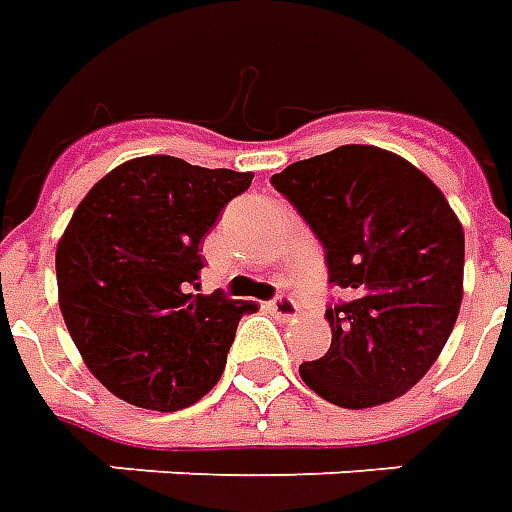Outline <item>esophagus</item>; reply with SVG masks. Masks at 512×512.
I'll list each match as a JSON object with an SVG mask.
<instances>
[{
	"label": "esophagus",
	"instance_id": "34e87169",
	"mask_svg": "<svg viewBox=\"0 0 512 512\" xmlns=\"http://www.w3.org/2000/svg\"><path fill=\"white\" fill-rule=\"evenodd\" d=\"M268 310L274 312L277 318H282V321H290V318L299 315V307H296V301L290 299V296H279V299H274L268 304Z\"/></svg>",
	"mask_w": 512,
	"mask_h": 512
}]
</instances>
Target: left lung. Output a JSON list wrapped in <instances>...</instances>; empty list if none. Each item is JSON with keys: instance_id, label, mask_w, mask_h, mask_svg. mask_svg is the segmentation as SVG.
<instances>
[{"instance_id": "8db88e82", "label": "left lung", "mask_w": 512, "mask_h": 512, "mask_svg": "<svg viewBox=\"0 0 512 512\" xmlns=\"http://www.w3.org/2000/svg\"><path fill=\"white\" fill-rule=\"evenodd\" d=\"M326 252L345 301L326 310L332 345L299 367L315 395L373 408L406 395L450 340L463 299V227L447 197L384 147L343 145L274 178Z\"/></svg>"}]
</instances>
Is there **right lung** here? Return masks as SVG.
<instances>
[{"label": "right lung", "mask_w": 512, "mask_h": 512, "mask_svg": "<svg viewBox=\"0 0 512 512\" xmlns=\"http://www.w3.org/2000/svg\"><path fill=\"white\" fill-rule=\"evenodd\" d=\"M252 172L139 156L87 191L57 244V293L84 365L131 406L208 395L252 301L200 290V241Z\"/></svg>", "instance_id": "add662e5"}]
</instances>
